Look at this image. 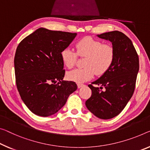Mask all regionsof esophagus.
<instances>
[{
    "label": "esophagus",
    "mask_w": 150,
    "mask_h": 150,
    "mask_svg": "<svg viewBox=\"0 0 150 150\" xmlns=\"http://www.w3.org/2000/svg\"><path fill=\"white\" fill-rule=\"evenodd\" d=\"M77 86H78V88H81L82 86H84V85L83 84H80V83H78V84H77Z\"/></svg>",
    "instance_id": "34e87169"
}]
</instances>
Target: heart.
Returning <instances> with one entry per match:
<instances>
[{
  "mask_svg": "<svg viewBox=\"0 0 150 150\" xmlns=\"http://www.w3.org/2000/svg\"><path fill=\"white\" fill-rule=\"evenodd\" d=\"M76 52L70 48L62 50L60 57L66 68H72L76 63L78 56L85 57L84 68L75 69L66 74L69 80L81 83L90 80L94 74L103 76L109 71L115 59V50L111 45L94 39L84 37L75 44Z\"/></svg>",
  "mask_w": 150,
  "mask_h": 150,
  "instance_id": "b5f03b06",
  "label": "heart"
}]
</instances>
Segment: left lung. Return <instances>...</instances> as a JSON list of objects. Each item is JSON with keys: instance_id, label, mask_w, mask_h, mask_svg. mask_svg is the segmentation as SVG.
Returning a JSON list of instances; mask_svg holds the SVG:
<instances>
[{"instance_id": "left-lung-1", "label": "left lung", "mask_w": 150, "mask_h": 150, "mask_svg": "<svg viewBox=\"0 0 150 150\" xmlns=\"http://www.w3.org/2000/svg\"><path fill=\"white\" fill-rule=\"evenodd\" d=\"M98 37L112 43L115 59L109 71L88 85L92 94L85 105L98 118L109 119L120 113L133 96L139 68V57L130 39L122 32H107ZM103 88L105 91H101Z\"/></svg>"}]
</instances>
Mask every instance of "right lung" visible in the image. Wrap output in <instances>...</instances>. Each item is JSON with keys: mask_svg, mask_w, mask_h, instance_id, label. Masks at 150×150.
Returning <instances> with one entry per match:
<instances>
[{"mask_svg": "<svg viewBox=\"0 0 150 150\" xmlns=\"http://www.w3.org/2000/svg\"><path fill=\"white\" fill-rule=\"evenodd\" d=\"M76 33L40 28L17 46L14 59L16 84L22 100L38 116L56 113L77 89L74 82L65 81L60 53Z\"/></svg>", "mask_w": 150, "mask_h": 150, "instance_id": "1", "label": "right lung"}]
</instances>
